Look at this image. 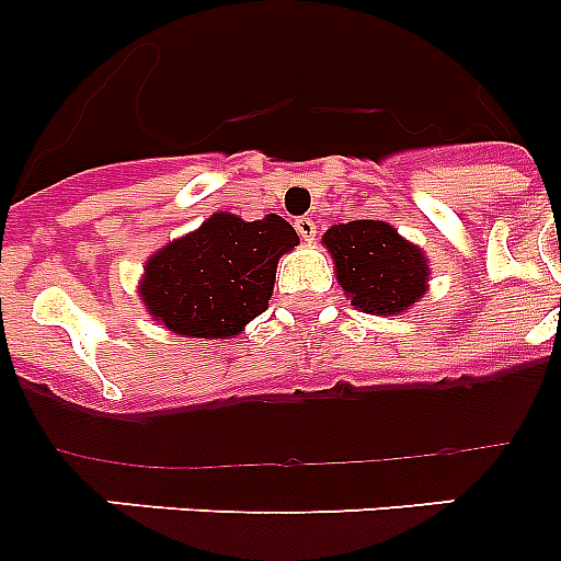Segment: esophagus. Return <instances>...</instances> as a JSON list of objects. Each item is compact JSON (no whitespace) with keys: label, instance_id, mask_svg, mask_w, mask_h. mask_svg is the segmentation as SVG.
Returning a JSON list of instances; mask_svg holds the SVG:
<instances>
[{"label":"esophagus","instance_id":"34e87169","mask_svg":"<svg viewBox=\"0 0 561 561\" xmlns=\"http://www.w3.org/2000/svg\"><path fill=\"white\" fill-rule=\"evenodd\" d=\"M295 230L300 232V238H304V241H314L317 221L311 219V216H300V219H295Z\"/></svg>","mask_w":561,"mask_h":561}]
</instances>
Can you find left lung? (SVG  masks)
<instances>
[{
	"instance_id": "8db88e82",
	"label": "left lung",
	"mask_w": 561,
	"mask_h": 561,
	"mask_svg": "<svg viewBox=\"0 0 561 561\" xmlns=\"http://www.w3.org/2000/svg\"><path fill=\"white\" fill-rule=\"evenodd\" d=\"M323 244L334 257L336 284L365 314H401L427 291L424 252L385 221L334 225L325 230Z\"/></svg>"
}]
</instances>
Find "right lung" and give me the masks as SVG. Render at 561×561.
<instances>
[{"mask_svg":"<svg viewBox=\"0 0 561 561\" xmlns=\"http://www.w3.org/2000/svg\"><path fill=\"white\" fill-rule=\"evenodd\" d=\"M300 244L295 227L270 213L244 221L213 213L199 230L153 252L140 297L173 334L225 340L241 334L270 306L280 255Z\"/></svg>","mask_w":561,"mask_h":561,"instance_id":"obj_1","label":"right lung"}]
</instances>
